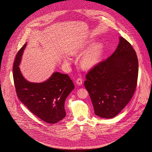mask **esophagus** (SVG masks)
Wrapping results in <instances>:
<instances>
[{"mask_svg": "<svg viewBox=\"0 0 152 152\" xmlns=\"http://www.w3.org/2000/svg\"><path fill=\"white\" fill-rule=\"evenodd\" d=\"M76 83L78 85H81L82 84V80L81 79V78H77L76 80Z\"/></svg>", "mask_w": 152, "mask_h": 152, "instance_id": "obj_1", "label": "esophagus"}]
</instances>
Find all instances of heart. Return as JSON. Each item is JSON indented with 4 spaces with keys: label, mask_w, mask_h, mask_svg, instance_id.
I'll list each match as a JSON object with an SVG mask.
<instances>
[{
    "label": "heart",
    "mask_w": 152,
    "mask_h": 152,
    "mask_svg": "<svg viewBox=\"0 0 152 152\" xmlns=\"http://www.w3.org/2000/svg\"><path fill=\"white\" fill-rule=\"evenodd\" d=\"M89 42H86L82 44L79 45L77 48L71 51L72 54H77L81 50H83L88 45ZM102 52V46L100 44H95L89 50L87 51L81 59L80 61L81 66L86 69H91L94 67L99 61ZM64 62L69 64L71 61V59L69 56H66L64 58Z\"/></svg>",
    "instance_id": "heart-1"
}]
</instances>
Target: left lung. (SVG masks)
<instances>
[{
  "mask_svg": "<svg viewBox=\"0 0 152 152\" xmlns=\"http://www.w3.org/2000/svg\"><path fill=\"white\" fill-rule=\"evenodd\" d=\"M138 61L131 44L122 37L115 51L91 68L84 82L94 113L102 118L116 116L135 91Z\"/></svg>",
  "mask_w": 152,
  "mask_h": 152,
  "instance_id": "left-lung-1",
  "label": "left lung"
}]
</instances>
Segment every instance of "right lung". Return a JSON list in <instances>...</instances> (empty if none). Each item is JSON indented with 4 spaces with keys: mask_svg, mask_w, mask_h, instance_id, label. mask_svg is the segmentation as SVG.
I'll use <instances>...</instances> for the list:
<instances>
[{
    "mask_svg": "<svg viewBox=\"0 0 152 152\" xmlns=\"http://www.w3.org/2000/svg\"><path fill=\"white\" fill-rule=\"evenodd\" d=\"M26 43L18 52L13 64V79L18 98L30 111L41 120L56 123L66 116L64 102L74 88L67 74L54 72L42 83L26 81L19 67Z\"/></svg>",
    "mask_w": 152,
    "mask_h": 152,
    "instance_id": "add662e5",
    "label": "right lung"
}]
</instances>
